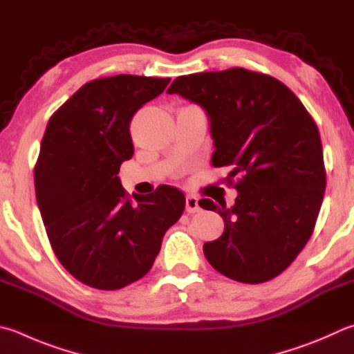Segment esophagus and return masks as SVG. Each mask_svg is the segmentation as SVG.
<instances>
[{"instance_id":"34e87169","label":"esophagus","mask_w":354,"mask_h":354,"mask_svg":"<svg viewBox=\"0 0 354 354\" xmlns=\"http://www.w3.org/2000/svg\"><path fill=\"white\" fill-rule=\"evenodd\" d=\"M185 210H187L189 214H196V212H199V203L195 195H189L185 198Z\"/></svg>"}]
</instances>
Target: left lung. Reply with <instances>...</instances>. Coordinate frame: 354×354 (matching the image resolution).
I'll return each instance as SVG.
<instances>
[{
  "instance_id": "obj_1",
  "label": "left lung",
  "mask_w": 354,
  "mask_h": 354,
  "mask_svg": "<svg viewBox=\"0 0 354 354\" xmlns=\"http://www.w3.org/2000/svg\"><path fill=\"white\" fill-rule=\"evenodd\" d=\"M169 94L209 115L214 167H229L239 190L232 207L204 198L223 216L220 239L204 244L218 272L241 283H265L295 260L316 226L326 187L322 142L304 104L280 80L243 68L181 75Z\"/></svg>"
}]
</instances>
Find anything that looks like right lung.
Instances as JSON below:
<instances>
[{
  "label": "right lung",
  "mask_w": 354,
  "mask_h": 354,
  "mask_svg": "<svg viewBox=\"0 0 354 354\" xmlns=\"http://www.w3.org/2000/svg\"><path fill=\"white\" fill-rule=\"evenodd\" d=\"M170 79L120 74L95 79L57 110L41 140L34 181L54 254L82 283L114 291L142 279L185 196L170 185L149 195L122 187L120 164L133 156L130 124Z\"/></svg>",
  "instance_id": "right-lung-1"
}]
</instances>
